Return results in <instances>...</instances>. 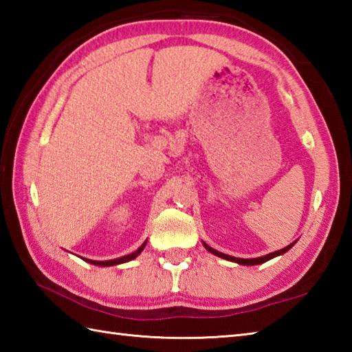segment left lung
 <instances>
[{
    "label": "left lung",
    "instance_id": "obj_1",
    "mask_svg": "<svg viewBox=\"0 0 352 352\" xmlns=\"http://www.w3.org/2000/svg\"><path fill=\"white\" fill-rule=\"evenodd\" d=\"M296 243V241L295 242H292L290 245H287L286 248H283V250H280V251H275V252H271V254H266V256H263V257H257V258H239V257H233V256H228V254H223V252H219V251H216V250H213L212 246H208L206 242H203V245H204V248L208 251V252H212L213 256H218V257H221V258H226V260H230V261H234V263H239V265H243V266H254V265H261V263H265V261H267V260H271V258H274V257H278V256H283L284 252H287L292 246H294Z\"/></svg>",
    "mask_w": 352,
    "mask_h": 352
}]
</instances>
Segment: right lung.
Returning a JSON list of instances; mask_svg holds the SVG:
<instances>
[{
  "mask_svg": "<svg viewBox=\"0 0 352 352\" xmlns=\"http://www.w3.org/2000/svg\"><path fill=\"white\" fill-rule=\"evenodd\" d=\"M145 245H146V241L142 243L139 248L134 251V252H131V254H129V256H124V257H119V258H115V260H106V261H98V260H89V258H83V260H86L87 263H91V265H95V266H116V265H121V263H126V261H130V260H134L136 258L139 254L144 251V248H145Z\"/></svg>",
  "mask_w": 352,
  "mask_h": 352,
  "instance_id": "1",
  "label": "right lung"
}]
</instances>
